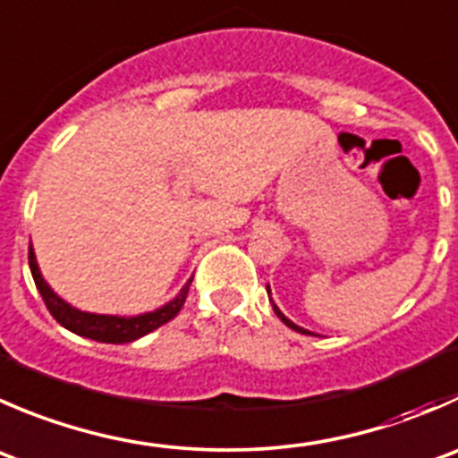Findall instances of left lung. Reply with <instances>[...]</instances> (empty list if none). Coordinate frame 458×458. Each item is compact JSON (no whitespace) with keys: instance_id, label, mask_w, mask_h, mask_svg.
<instances>
[{"instance_id":"8db88e82","label":"left lung","mask_w":458,"mask_h":458,"mask_svg":"<svg viewBox=\"0 0 458 458\" xmlns=\"http://www.w3.org/2000/svg\"><path fill=\"white\" fill-rule=\"evenodd\" d=\"M273 309H275V313H277V318H279V319H282V322H284V324H286V327H291V328H293V331H297V333H304V335H313V333H309V331H306V328L297 327V324H293V322H291V319H288V318H284V313H282V310H279V309H277V306H273Z\"/></svg>"}]
</instances>
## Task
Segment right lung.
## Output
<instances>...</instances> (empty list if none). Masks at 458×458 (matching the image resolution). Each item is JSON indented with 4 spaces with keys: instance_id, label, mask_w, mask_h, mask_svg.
<instances>
[{
    "instance_id": "1",
    "label": "right lung",
    "mask_w": 458,
    "mask_h": 458,
    "mask_svg": "<svg viewBox=\"0 0 458 458\" xmlns=\"http://www.w3.org/2000/svg\"><path fill=\"white\" fill-rule=\"evenodd\" d=\"M29 266H30V273H33L35 286H38L48 313H51L62 327L78 333V335L89 337V340L109 342V344H123V342L139 340V337L148 335V333L154 331V328L163 327V324H167L170 319H174L176 315H179L181 306H183L185 300H188L190 284H192V279H190V282L181 288L179 295H176L170 304L163 306V309H157L152 310V313H145V315H136V318H116V315L82 313V310L73 309V306L66 304L64 300H60V297L48 288V284L44 282L42 275H39L33 248H29Z\"/></svg>"
}]
</instances>
